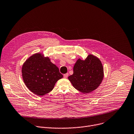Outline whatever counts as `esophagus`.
I'll return each mask as SVG.
<instances>
[{
    "instance_id": "esophagus-1",
    "label": "esophagus",
    "mask_w": 134,
    "mask_h": 134,
    "mask_svg": "<svg viewBox=\"0 0 134 134\" xmlns=\"http://www.w3.org/2000/svg\"><path fill=\"white\" fill-rule=\"evenodd\" d=\"M68 76H69V73H65V74H64V75H63V77H64V78H68Z\"/></svg>"
}]
</instances>
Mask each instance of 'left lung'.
I'll list each match as a JSON object with an SVG mask.
<instances>
[{
	"mask_svg": "<svg viewBox=\"0 0 134 134\" xmlns=\"http://www.w3.org/2000/svg\"><path fill=\"white\" fill-rule=\"evenodd\" d=\"M104 77L100 61L93 55L85 60L78 59L73 67V74L68 79L76 90L84 94L91 93L99 86Z\"/></svg>",
	"mask_w": 134,
	"mask_h": 134,
	"instance_id": "8db88e82",
	"label": "left lung"
}]
</instances>
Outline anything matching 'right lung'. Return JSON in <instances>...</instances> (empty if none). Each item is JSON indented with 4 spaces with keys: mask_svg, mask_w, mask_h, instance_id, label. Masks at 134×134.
Listing matches in <instances>:
<instances>
[{
    "mask_svg": "<svg viewBox=\"0 0 134 134\" xmlns=\"http://www.w3.org/2000/svg\"><path fill=\"white\" fill-rule=\"evenodd\" d=\"M22 78L29 90L38 96L53 90L57 80L63 78L58 68L48 57L37 53L30 57L22 69Z\"/></svg>",
    "mask_w": 134,
    "mask_h": 134,
    "instance_id": "right-lung-1",
    "label": "right lung"
}]
</instances>
